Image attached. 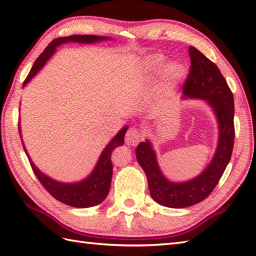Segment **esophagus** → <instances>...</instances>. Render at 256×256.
<instances>
[{
    "mask_svg": "<svg viewBox=\"0 0 256 256\" xmlns=\"http://www.w3.org/2000/svg\"><path fill=\"white\" fill-rule=\"evenodd\" d=\"M140 138H142V135H140L138 130L136 128H131L125 134V142L130 146H135L140 140Z\"/></svg>",
    "mask_w": 256,
    "mask_h": 256,
    "instance_id": "esophagus-1",
    "label": "esophagus"
}]
</instances>
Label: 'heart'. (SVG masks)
I'll return each instance as SVG.
<instances>
[{
    "mask_svg": "<svg viewBox=\"0 0 256 256\" xmlns=\"http://www.w3.org/2000/svg\"><path fill=\"white\" fill-rule=\"evenodd\" d=\"M167 58L162 54H150L142 58L138 69L148 80H154L164 70L162 77L168 86H176L184 79L186 74V68L182 64L174 62L166 66Z\"/></svg>",
    "mask_w": 256,
    "mask_h": 256,
    "instance_id": "b5f03b06",
    "label": "heart"
}]
</instances>
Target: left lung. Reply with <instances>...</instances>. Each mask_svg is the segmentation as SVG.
Instances as JSON below:
<instances>
[{
	"instance_id": "obj_1",
	"label": "left lung",
	"mask_w": 256,
	"mask_h": 256,
	"mask_svg": "<svg viewBox=\"0 0 256 256\" xmlns=\"http://www.w3.org/2000/svg\"><path fill=\"white\" fill-rule=\"evenodd\" d=\"M192 66L182 86L184 96L204 100L218 120L219 140L214 158L199 176L174 182L162 175L156 153L148 140L140 142L136 158L146 174L152 198L168 208H186L206 199L218 184L232 155L234 144V100L219 68L202 52L189 47Z\"/></svg>"
}]
</instances>
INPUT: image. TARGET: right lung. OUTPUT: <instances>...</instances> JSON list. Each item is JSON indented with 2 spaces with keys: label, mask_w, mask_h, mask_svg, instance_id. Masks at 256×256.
I'll use <instances>...</instances> for the list:
<instances>
[{
  "label": "right lung",
  "mask_w": 256,
  "mask_h": 256,
  "mask_svg": "<svg viewBox=\"0 0 256 256\" xmlns=\"http://www.w3.org/2000/svg\"><path fill=\"white\" fill-rule=\"evenodd\" d=\"M111 40L110 37L104 36H96V35H72L67 37H59L54 40L50 45L46 47V50L40 54V56L36 59L34 66L32 67L30 72L27 76L24 86L30 82L32 78H34L36 74L40 72L42 66L47 62L54 54H55L57 47L66 42H80V44H94L98 42H103ZM18 131L20 134V126L18 124ZM128 131V125L124 126L116 136H114L110 143L106 145V148L103 150L100 155V158L98 160L96 165L91 172L90 175L84 178V180L78 182H60L55 179L50 178V176L45 175L35 166L34 162H32L30 157L27 153V150L23 144L25 153L28 157L30 166L34 170V174L38 178V180L44 186V188L50 192L54 198L57 199L60 202L74 206V208H89L101 204L103 200L106 198L111 186V179L113 172V166L111 162V154L114 148L118 146H121L124 143V135Z\"/></svg>",
  "instance_id": "obj_1"
}]
</instances>
